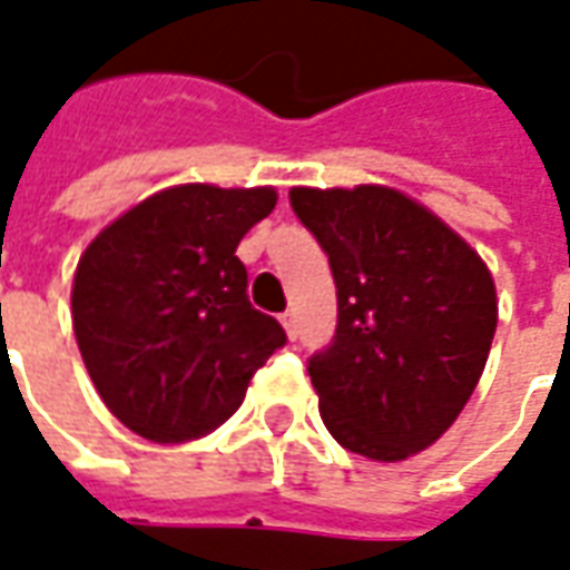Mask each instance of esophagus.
Wrapping results in <instances>:
<instances>
[{
  "mask_svg": "<svg viewBox=\"0 0 570 570\" xmlns=\"http://www.w3.org/2000/svg\"><path fill=\"white\" fill-rule=\"evenodd\" d=\"M282 325H285V331H288V337H297V316H294V309H288V313H282Z\"/></svg>",
  "mask_w": 570,
  "mask_h": 570,
  "instance_id": "1",
  "label": "esophagus"
}]
</instances>
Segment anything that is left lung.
<instances>
[{"mask_svg": "<svg viewBox=\"0 0 570 570\" xmlns=\"http://www.w3.org/2000/svg\"><path fill=\"white\" fill-rule=\"evenodd\" d=\"M337 285V331L306 362L328 433L395 463L458 421L498 328L494 278L458 233L399 189L288 193Z\"/></svg>", "mask_w": 570, "mask_h": 570, "instance_id": "1", "label": "left lung"}]
</instances>
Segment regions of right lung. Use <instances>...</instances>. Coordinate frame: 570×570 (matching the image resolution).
Segmentation results:
<instances>
[{
  "label": "right lung",
  "mask_w": 570,
  "mask_h": 570,
  "mask_svg": "<svg viewBox=\"0 0 570 570\" xmlns=\"http://www.w3.org/2000/svg\"><path fill=\"white\" fill-rule=\"evenodd\" d=\"M276 189L184 184L149 196L85 248L72 331L104 405L159 445L212 433L242 405L285 328L248 301L242 236Z\"/></svg>",
  "instance_id": "obj_1"
}]
</instances>
